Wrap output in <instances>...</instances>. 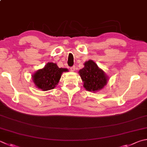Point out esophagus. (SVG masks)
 Masks as SVG:
<instances>
[{
	"label": "esophagus",
	"instance_id": "obj_1",
	"mask_svg": "<svg viewBox=\"0 0 147 147\" xmlns=\"http://www.w3.org/2000/svg\"><path fill=\"white\" fill-rule=\"evenodd\" d=\"M70 70H71V71H72V72H74V71H75V67H74V66L71 67L70 68Z\"/></svg>",
	"mask_w": 147,
	"mask_h": 147
}]
</instances>
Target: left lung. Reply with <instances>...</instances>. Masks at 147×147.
<instances>
[{
  "label": "left lung",
  "mask_w": 147,
  "mask_h": 147,
  "mask_svg": "<svg viewBox=\"0 0 147 147\" xmlns=\"http://www.w3.org/2000/svg\"><path fill=\"white\" fill-rule=\"evenodd\" d=\"M84 67L78 71L84 87L88 91L96 92L103 89L107 84L109 76L94 61L89 60L84 63Z\"/></svg>",
  "instance_id": "1"
}]
</instances>
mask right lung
Here are the masks:
<instances>
[{"label":"right lung","mask_w":147,"mask_h":147,"mask_svg":"<svg viewBox=\"0 0 147 147\" xmlns=\"http://www.w3.org/2000/svg\"><path fill=\"white\" fill-rule=\"evenodd\" d=\"M66 68H59L56 63L48 62L43 68L38 69L32 75L34 85L43 91L53 89L58 85L63 72H68Z\"/></svg>","instance_id":"obj_1"}]
</instances>
